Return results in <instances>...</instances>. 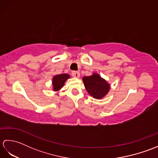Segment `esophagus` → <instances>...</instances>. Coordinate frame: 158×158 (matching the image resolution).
<instances>
[{
	"mask_svg": "<svg viewBox=\"0 0 158 158\" xmlns=\"http://www.w3.org/2000/svg\"><path fill=\"white\" fill-rule=\"evenodd\" d=\"M72 75L73 77H75V78H79L80 77V73L78 72H73Z\"/></svg>",
	"mask_w": 158,
	"mask_h": 158,
	"instance_id": "34e87169",
	"label": "esophagus"
}]
</instances>
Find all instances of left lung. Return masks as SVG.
<instances>
[{
    "label": "left lung",
    "instance_id": "obj_1",
    "mask_svg": "<svg viewBox=\"0 0 158 158\" xmlns=\"http://www.w3.org/2000/svg\"><path fill=\"white\" fill-rule=\"evenodd\" d=\"M82 80L87 92L96 99L103 98L110 88L109 83L96 73L90 76L83 77Z\"/></svg>",
    "mask_w": 158,
    "mask_h": 158
}]
</instances>
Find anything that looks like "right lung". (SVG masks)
Returning a JSON list of instances; mask_svg holds the SVG:
<instances>
[{"instance_id": "1", "label": "right lung", "mask_w": 158, "mask_h": 158, "mask_svg": "<svg viewBox=\"0 0 158 158\" xmlns=\"http://www.w3.org/2000/svg\"><path fill=\"white\" fill-rule=\"evenodd\" d=\"M70 78V75L68 74H60L53 77L52 86L53 91L58 92L62 88L66 81Z\"/></svg>"}]
</instances>
